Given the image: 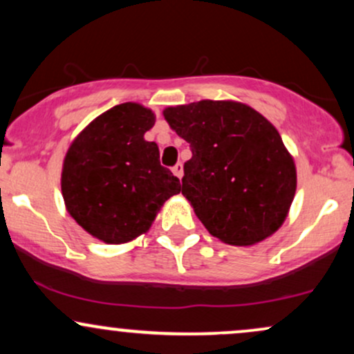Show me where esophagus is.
Masks as SVG:
<instances>
[{"label":"esophagus","mask_w":354,"mask_h":354,"mask_svg":"<svg viewBox=\"0 0 354 354\" xmlns=\"http://www.w3.org/2000/svg\"><path fill=\"white\" fill-rule=\"evenodd\" d=\"M173 173L176 174L178 178H181V176H183V165H181V163L174 165V166H173Z\"/></svg>","instance_id":"esophagus-1"}]
</instances>
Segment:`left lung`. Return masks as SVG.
Wrapping results in <instances>:
<instances>
[{"mask_svg":"<svg viewBox=\"0 0 354 354\" xmlns=\"http://www.w3.org/2000/svg\"><path fill=\"white\" fill-rule=\"evenodd\" d=\"M163 115L189 143L181 193L205 228L236 246L271 236L296 191L295 161L274 126L234 101L203 100Z\"/></svg>","mask_w":354,"mask_h":354,"instance_id":"obj_1","label":"left lung"}]
</instances>
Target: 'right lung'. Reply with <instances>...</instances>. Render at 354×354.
Returning <instances> with one entry per match:
<instances>
[{
  "mask_svg": "<svg viewBox=\"0 0 354 354\" xmlns=\"http://www.w3.org/2000/svg\"><path fill=\"white\" fill-rule=\"evenodd\" d=\"M151 109L116 104L91 121L68 149L61 191L81 228L109 245L146 233L163 203L181 191L180 180L160 165V149L145 133Z\"/></svg>",
  "mask_w": 354,
  "mask_h": 354,
  "instance_id": "add662e5",
  "label": "right lung"
}]
</instances>
